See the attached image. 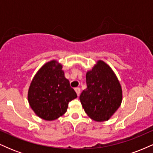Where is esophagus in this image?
<instances>
[{"mask_svg": "<svg viewBox=\"0 0 153 153\" xmlns=\"http://www.w3.org/2000/svg\"><path fill=\"white\" fill-rule=\"evenodd\" d=\"M75 92H76L77 95H78V96H79V95H80V88H75Z\"/></svg>", "mask_w": 153, "mask_h": 153, "instance_id": "esophagus-1", "label": "esophagus"}]
</instances>
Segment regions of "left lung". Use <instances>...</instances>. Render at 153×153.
<instances>
[{
	"mask_svg": "<svg viewBox=\"0 0 153 153\" xmlns=\"http://www.w3.org/2000/svg\"><path fill=\"white\" fill-rule=\"evenodd\" d=\"M86 89L80 96L85 113L97 122L106 121L120 106L122 91L111 68L99 60L86 73Z\"/></svg>",
	"mask_w": 153,
	"mask_h": 153,
	"instance_id": "8db88e82",
	"label": "left lung"
}]
</instances>
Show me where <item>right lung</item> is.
<instances>
[{
  "label": "right lung",
  "instance_id": "add662e5",
  "mask_svg": "<svg viewBox=\"0 0 153 153\" xmlns=\"http://www.w3.org/2000/svg\"><path fill=\"white\" fill-rule=\"evenodd\" d=\"M62 68L55 60L50 61L42 67L31 82L28 93L29 105L45 120L59 118L66 112L70 101L77 98Z\"/></svg>",
  "mask_w": 153,
  "mask_h": 153
}]
</instances>
